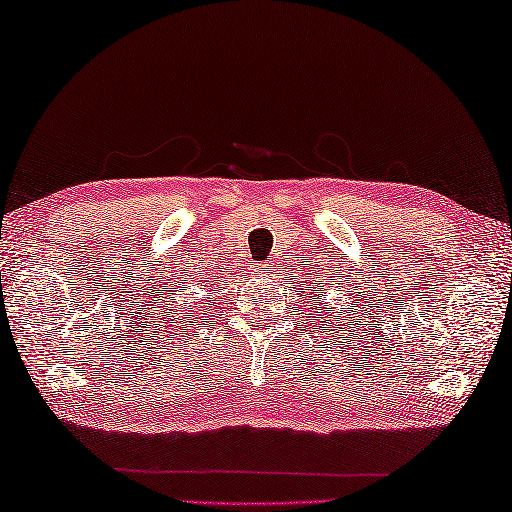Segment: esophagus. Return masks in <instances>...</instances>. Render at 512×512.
I'll return each instance as SVG.
<instances>
[{
	"instance_id": "34e87169",
	"label": "esophagus",
	"mask_w": 512,
	"mask_h": 512,
	"mask_svg": "<svg viewBox=\"0 0 512 512\" xmlns=\"http://www.w3.org/2000/svg\"><path fill=\"white\" fill-rule=\"evenodd\" d=\"M254 272H256V274H261V276H267V274H270V267H267V265H263V263H256V267H254Z\"/></svg>"
}]
</instances>
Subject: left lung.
I'll list each match as a JSON object with an SVG mask.
<instances>
[{"instance_id": "1", "label": "left lung", "mask_w": 512, "mask_h": 512, "mask_svg": "<svg viewBox=\"0 0 512 512\" xmlns=\"http://www.w3.org/2000/svg\"><path fill=\"white\" fill-rule=\"evenodd\" d=\"M312 283V281H310ZM319 292L321 294H324L326 290H324V283H319V281H315V283H312V290H310V294H315V299L319 297ZM303 299H306V294H303ZM308 299H312V297H308ZM312 306H315V308H319V306H324V303H319V301H315V303H312ZM319 319H324V315H319ZM330 319H333V315H328V312H326V324H328V321Z\"/></svg>"}]
</instances>
